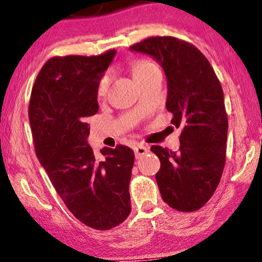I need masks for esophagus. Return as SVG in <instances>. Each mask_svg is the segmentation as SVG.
<instances>
[{
  "label": "esophagus",
  "mask_w": 262,
  "mask_h": 262,
  "mask_svg": "<svg viewBox=\"0 0 262 262\" xmlns=\"http://www.w3.org/2000/svg\"><path fill=\"white\" fill-rule=\"evenodd\" d=\"M147 151H148L147 147H146V146H144V145H141V144H139L134 147L135 157H137V158H140L141 156H144L145 153H147Z\"/></svg>",
  "instance_id": "obj_1"
}]
</instances>
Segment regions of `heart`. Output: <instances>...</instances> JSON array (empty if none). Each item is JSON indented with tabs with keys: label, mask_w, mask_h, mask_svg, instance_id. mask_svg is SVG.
I'll list each match as a JSON object with an SVG mask.
<instances>
[{
	"label": "heart",
	"mask_w": 262,
	"mask_h": 262,
	"mask_svg": "<svg viewBox=\"0 0 262 262\" xmlns=\"http://www.w3.org/2000/svg\"><path fill=\"white\" fill-rule=\"evenodd\" d=\"M132 69H133V75H134L135 80L142 79V78H145V76L152 74L153 72H158L159 71L158 67H157V66L149 60H138V61H135L133 63V67H132ZM109 81H110V75L105 74L99 82V86H98V93H99V95H104V93H105L107 86H109Z\"/></svg>",
	"instance_id": "obj_1"
}]
</instances>
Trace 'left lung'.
Instances as JSON below:
<instances>
[{
  "label": "left lung",
  "instance_id": "obj_1",
  "mask_svg": "<svg viewBox=\"0 0 262 262\" xmlns=\"http://www.w3.org/2000/svg\"><path fill=\"white\" fill-rule=\"evenodd\" d=\"M158 62L167 81L166 109L182 127L177 152L152 146L164 202L181 212L204 206L217 189L225 165L228 116L215 73L202 52L175 37H151L130 47Z\"/></svg>",
  "mask_w": 262,
  "mask_h": 262
}]
</instances>
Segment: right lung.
<instances>
[{
  "label": "right lung",
  "instance_id": "right-lung-1",
  "mask_svg": "<svg viewBox=\"0 0 262 262\" xmlns=\"http://www.w3.org/2000/svg\"><path fill=\"white\" fill-rule=\"evenodd\" d=\"M116 50L99 56L52 57L31 93L29 118L36 155L73 215L97 230H110L130 213L129 181L134 152L104 147L98 159L87 142V118L98 113V86Z\"/></svg>",
  "mask_w": 262,
  "mask_h": 262
}]
</instances>
